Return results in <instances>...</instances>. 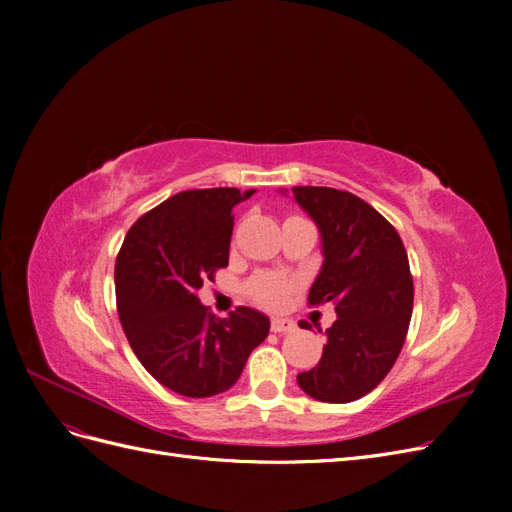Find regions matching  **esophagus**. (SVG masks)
<instances>
[{
	"label": "esophagus",
	"mask_w": 512,
	"mask_h": 512,
	"mask_svg": "<svg viewBox=\"0 0 512 512\" xmlns=\"http://www.w3.org/2000/svg\"><path fill=\"white\" fill-rule=\"evenodd\" d=\"M294 329H297V324H294L288 318H273L271 320V331L273 333H292Z\"/></svg>",
	"instance_id": "1"
}]
</instances>
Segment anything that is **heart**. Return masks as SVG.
Segmentation results:
<instances>
[{
	"instance_id": "1",
	"label": "heart",
	"mask_w": 512,
	"mask_h": 512,
	"mask_svg": "<svg viewBox=\"0 0 512 512\" xmlns=\"http://www.w3.org/2000/svg\"><path fill=\"white\" fill-rule=\"evenodd\" d=\"M297 280L284 273L262 271L247 282V297L267 309H280L297 288Z\"/></svg>"
}]
</instances>
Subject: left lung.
I'll return each mask as SVG.
<instances>
[{
    "mask_svg": "<svg viewBox=\"0 0 512 512\" xmlns=\"http://www.w3.org/2000/svg\"><path fill=\"white\" fill-rule=\"evenodd\" d=\"M292 196L322 237L324 262L307 303L337 312L322 359L297 382L318 401L348 404L374 391L404 348L414 303L408 254L393 224L363 198L318 185H297Z\"/></svg>",
    "mask_w": 512,
    "mask_h": 512,
    "instance_id": "obj_1",
    "label": "left lung"
}]
</instances>
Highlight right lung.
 <instances>
[{"label": "right lung", "mask_w": 512, "mask_h": 512, "mask_svg": "<svg viewBox=\"0 0 512 512\" xmlns=\"http://www.w3.org/2000/svg\"><path fill=\"white\" fill-rule=\"evenodd\" d=\"M237 188L179 192L138 218L115 262L123 333L149 374L183 397L228 391L271 322L252 307L215 318L198 290L228 267Z\"/></svg>", "instance_id": "right-lung-1"}]
</instances>
